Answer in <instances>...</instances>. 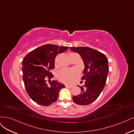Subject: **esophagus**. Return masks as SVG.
<instances>
[{"instance_id":"34e87169","label":"esophagus","mask_w":134,"mask_h":134,"mask_svg":"<svg viewBox=\"0 0 134 134\" xmlns=\"http://www.w3.org/2000/svg\"><path fill=\"white\" fill-rule=\"evenodd\" d=\"M66 87H68V88H72V87H73V86H72V85H66Z\"/></svg>"}]
</instances>
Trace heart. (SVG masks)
Here are the masks:
<instances>
[{"mask_svg": "<svg viewBox=\"0 0 134 134\" xmlns=\"http://www.w3.org/2000/svg\"><path fill=\"white\" fill-rule=\"evenodd\" d=\"M59 55L55 59V64H57ZM79 74V71L76 68H63L59 71L57 74V79L58 81L64 83L72 82Z\"/></svg>", "mask_w": 134, "mask_h": 134, "instance_id": "heart-1", "label": "heart"}]
</instances>
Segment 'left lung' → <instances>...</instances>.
Returning <instances> with one entry per match:
<instances>
[{
    "label": "left lung",
    "mask_w": 134,
    "mask_h": 134,
    "mask_svg": "<svg viewBox=\"0 0 134 134\" xmlns=\"http://www.w3.org/2000/svg\"><path fill=\"white\" fill-rule=\"evenodd\" d=\"M70 49L81 55L85 65L81 80H85V84L80 87L81 93L73 96V100L78 105H87L96 100L105 87L109 71L108 59L104 54L90 47Z\"/></svg>",
    "instance_id": "8db88e82"
}]
</instances>
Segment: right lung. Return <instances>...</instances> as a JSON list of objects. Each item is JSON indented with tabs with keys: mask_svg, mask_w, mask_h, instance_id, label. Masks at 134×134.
I'll list each match as a JSON object with an SVG mask.
<instances>
[{
	"mask_svg": "<svg viewBox=\"0 0 134 134\" xmlns=\"http://www.w3.org/2000/svg\"><path fill=\"white\" fill-rule=\"evenodd\" d=\"M68 47L47 44L34 49L25 56L22 64L25 88L32 100L38 105L48 106L57 101L59 91L65 87L57 81L46 83L53 75L55 58L67 50Z\"/></svg>",
	"mask_w": 134,
	"mask_h": 134,
	"instance_id": "obj_1",
	"label": "right lung"
}]
</instances>
